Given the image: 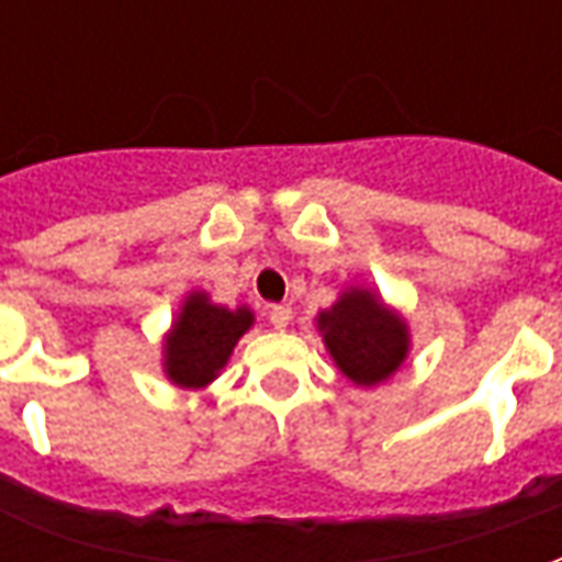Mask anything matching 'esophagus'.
Returning a JSON list of instances; mask_svg holds the SVG:
<instances>
[{"instance_id": "1", "label": "esophagus", "mask_w": 562, "mask_h": 562, "mask_svg": "<svg viewBox=\"0 0 562 562\" xmlns=\"http://www.w3.org/2000/svg\"><path fill=\"white\" fill-rule=\"evenodd\" d=\"M268 318H270V325H273V328L282 330L285 325H289V322H292V306H285V304L270 306Z\"/></svg>"}]
</instances>
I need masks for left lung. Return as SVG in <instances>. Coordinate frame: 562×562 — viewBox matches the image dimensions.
Wrapping results in <instances>:
<instances>
[{"label":"left lung","instance_id":"obj_1","mask_svg":"<svg viewBox=\"0 0 562 562\" xmlns=\"http://www.w3.org/2000/svg\"><path fill=\"white\" fill-rule=\"evenodd\" d=\"M316 328L342 376L364 389L394 376L409 355V328L401 313L361 285L346 289L337 304L322 310Z\"/></svg>","mask_w":562,"mask_h":562}]
</instances>
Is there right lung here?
<instances>
[{
	"instance_id": "1",
	"label": "right lung",
	"mask_w": 562,
	"mask_h": 562,
	"mask_svg": "<svg viewBox=\"0 0 562 562\" xmlns=\"http://www.w3.org/2000/svg\"><path fill=\"white\" fill-rule=\"evenodd\" d=\"M249 306L213 304L204 292L186 294L177 322L165 337V376L180 389H204L228 364L234 346L252 328Z\"/></svg>"
}]
</instances>
